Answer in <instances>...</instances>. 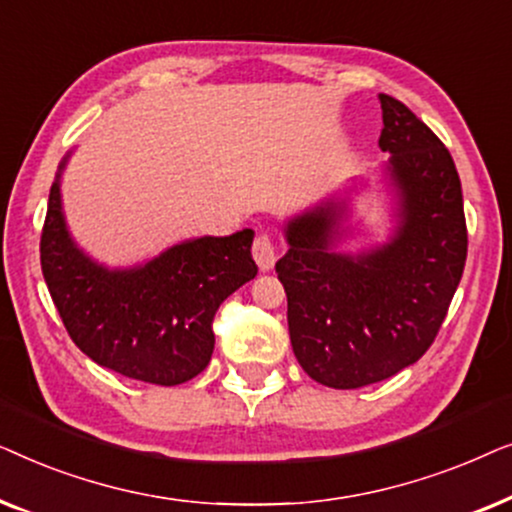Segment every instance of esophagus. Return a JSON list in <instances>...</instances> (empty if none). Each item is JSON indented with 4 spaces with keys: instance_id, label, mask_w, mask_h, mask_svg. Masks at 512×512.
I'll return each mask as SVG.
<instances>
[{
    "instance_id": "1",
    "label": "esophagus",
    "mask_w": 512,
    "mask_h": 512,
    "mask_svg": "<svg viewBox=\"0 0 512 512\" xmlns=\"http://www.w3.org/2000/svg\"><path fill=\"white\" fill-rule=\"evenodd\" d=\"M251 254H254V261L258 263V268L268 272L272 265H275V258H277V247L275 242H272V237L268 233H258L254 240V247H251Z\"/></svg>"
}]
</instances>
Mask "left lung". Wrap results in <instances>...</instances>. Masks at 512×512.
Wrapping results in <instances>:
<instances>
[{"instance_id": "left-lung-1", "label": "left lung", "mask_w": 512, "mask_h": 512, "mask_svg": "<svg viewBox=\"0 0 512 512\" xmlns=\"http://www.w3.org/2000/svg\"><path fill=\"white\" fill-rule=\"evenodd\" d=\"M382 179L394 228L359 254L340 251L349 195L335 193L286 221L289 251L275 270L289 300L293 354L333 389L401 373L436 340L466 263L461 181L450 151L405 107L380 93Z\"/></svg>"}]
</instances>
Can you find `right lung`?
<instances>
[{
  "label": "right lung",
  "mask_w": 512,
  "mask_h": 512,
  "mask_svg": "<svg viewBox=\"0 0 512 512\" xmlns=\"http://www.w3.org/2000/svg\"><path fill=\"white\" fill-rule=\"evenodd\" d=\"M69 156L55 174L41 233V270L69 338L97 366L132 380H193L212 359L219 305L256 277L254 230L193 237L144 263L109 268L67 228L60 184Z\"/></svg>",
  "instance_id": "right-lung-1"
}]
</instances>
